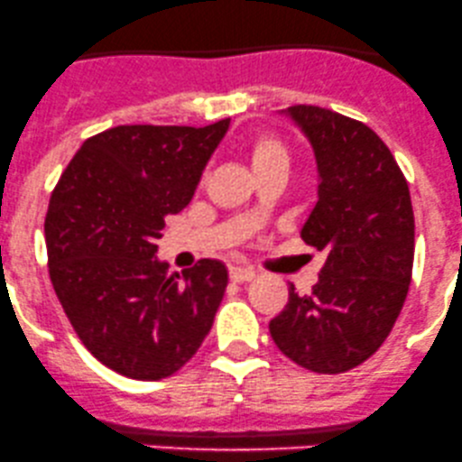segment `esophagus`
Here are the masks:
<instances>
[{
  "label": "esophagus",
  "mask_w": 462,
  "mask_h": 462,
  "mask_svg": "<svg viewBox=\"0 0 462 462\" xmlns=\"http://www.w3.org/2000/svg\"><path fill=\"white\" fill-rule=\"evenodd\" d=\"M229 277L233 282H237V284H242V282H251L253 277H255V271L242 269V266H233L229 271Z\"/></svg>",
  "instance_id": "34e87169"
}]
</instances>
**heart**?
Masks as SVG:
<instances>
[{"mask_svg": "<svg viewBox=\"0 0 462 462\" xmlns=\"http://www.w3.org/2000/svg\"><path fill=\"white\" fill-rule=\"evenodd\" d=\"M245 156L251 162L255 176L275 170L289 171L291 167L289 147H286V143L280 136L271 132H257L246 138Z\"/></svg>", "mask_w": 462, "mask_h": 462, "instance_id": "heart-1", "label": "heart"}]
</instances>
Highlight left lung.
<instances>
[{
    "mask_svg": "<svg viewBox=\"0 0 462 462\" xmlns=\"http://www.w3.org/2000/svg\"><path fill=\"white\" fill-rule=\"evenodd\" d=\"M319 170V200L301 240L326 253L319 282L273 317L275 346L301 368L339 374L388 339L408 297L414 211L403 171L365 123L317 106L289 107Z\"/></svg>",
    "mask_w": 462,
    "mask_h": 462,
    "instance_id": "1",
    "label": "left lung"
}]
</instances>
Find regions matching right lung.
Segmentation results:
<instances>
[{
  "label": "right lung",
  "instance_id": "add662e5",
  "mask_svg": "<svg viewBox=\"0 0 462 462\" xmlns=\"http://www.w3.org/2000/svg\"><path fill=\"white\" fill-rule=\"evenodd\" d=\"M226 127H112L83 143L52 189L43 229L54 292L81 344L118 374L171 376L209 335L225 264L167 275L156 240L189 205Z\"/></svg>",
  "mask_w": 462,
  "mask_h": 462
}]
</instances>
